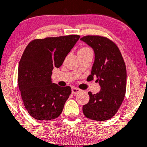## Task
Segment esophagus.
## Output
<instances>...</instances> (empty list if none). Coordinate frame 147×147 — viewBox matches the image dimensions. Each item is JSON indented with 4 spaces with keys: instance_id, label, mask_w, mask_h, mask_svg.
<instances>
[{
    "instance_id": "1",
    "label": "esophagus",
    "mask_w": 147,
    "mask_h": 147,
    "mask_svg": "<svg viewBox=\"0 0 147 147\" xmlns=\"http://www.w3.org/2000/svg\"><path fill=\"white\" fill-rule=\"evenodd\" d=\"M80 91V90L78 88H75V87H74V88H72V93L74 94V95H75V94L78 93Z\"/></svg>"
}]
</instances>
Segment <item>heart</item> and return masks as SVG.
I'll list each match as a JSON object with an SVG mask.
<instances>
[{"mask_svg":"<svg viewBox=\"0 0 147 147\" xmlns=\"http://www.w3.org/2000/svg\"><path fill=\"white\" fill-rule=\"evenodd\" d=\"M89 50H91L90 48L85 47H84L80 48V49H79V51H78V52H86V51H89Z\"/></svg>","mask_w":147,"mask_h":147,"instance_id":"heart-1","label":"heart"}]
</instances>
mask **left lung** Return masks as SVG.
<instances>
[{
    "instance_id": "1",
    "label": "left lung",
    "mask_w": 147,
    "mask_h": 147,
    "mask_svg": "<svg viewBox=\"0 0 147 147\" xmlns=\"http://www.w3.org/2000/svg\"><path fill=\"white\" fill-rule=\"evenodd\" d=\"M93 49L95 62L91 75L96 76L101 90L88 92L90 100L82 106L85 117L95 121L111 119L120 108L126 90V67L121 53L112 40L102 36L88 35L80 39Z\"/></svg>"
}]
</instances>
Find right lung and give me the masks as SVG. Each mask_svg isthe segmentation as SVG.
<instances>
[{"mask_svg":"<svg viewBox=\"0 0 147 147\" xmlns=\"http://www.w3.org/2000/svg\"><path fill=\"white\" fill-rule=\"evenodd\" d=\"M79 39L75 34L36 39L26 47L18 65V83L24 106L34 119L49 121L62 113L72 90L52 83L51 76Z\"/></svg>","mask_w":147,"mask_h":147,"instance_id":"obj_1","label":"right lung"}]
</instances>
